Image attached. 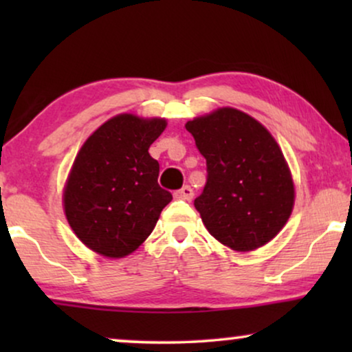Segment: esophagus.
<instances>
[{
	"label": "esophagus",
	"instance_id": "esophagus-1",
	"mask_svg": "<svg viewBox=\"0 0 352 352\" xmlns=\"http://www.w3.org/2000/svg\"><path fill=\"white\" fill-rule=\"evenodd\" d=\"M192 197H194V190H192L189 186H184V187H182V189L175 192V199H177V200L190 201Z\"/></svg>",
	"mask_w": 352,
	"mask_h": 352
}]
</instances>
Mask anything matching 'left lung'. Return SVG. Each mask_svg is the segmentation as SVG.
<instances>
[{
    "label": "left lung",
    "instance_id": "1",
    "mask_svg": "<svg viewBox=\"0 0 352 352\" xmlns=\"http://www.w3.org/2000/svg\"><path fill=\"white\" fill-rule=\"evenodd\" d=\"M206 160V184L194 200L205 228L237 252H252L290 218L295 189L283 153L261 123L224 107L187 122Z\"/></svg>",
    "mask_w": 352,
    "mask_h": 352
}]
</instances>
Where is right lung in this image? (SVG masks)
Segmentation results:
<instances>
[{
    "label": "right lung",
    "instance_id": "add662e5",
    "mask_svg": "<svg viewBox=\"0 0 352 352\" xmlns=\"http://www.w3.org/2000/svg\"><path fill=\"white\" fill-rule=\"evenodd\" d=\"M166 128L163 118L123 113L110 118L80 148L64 190L70 228L107 258L133 253L155 228L171 192L158 186L160 165L148 147Z\"/></svg>",
    "mask_w": 352,
    "mask_h": 352
}]
</instances>
